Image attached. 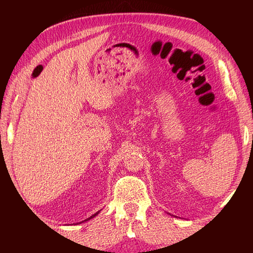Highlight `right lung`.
<instances>
[{
    "instance_id": "right-lung-1",
    "label": "right lung",
    "mask_w": 253,
    "mask_h": 253,
    "mask_svg": "<svg viewBox=\"0 0 253 253\" xmlns=\"http://www.w3.org/2000/svg\"><path fill=\"white\" fill-rule=\"evenodd\" d=\"M98 213H99V211H98V212H97V213H95V214H93V215H91V216H90V217H88V219H87V220H84V221H88V220H90V219H92V217H93V216H96V215H97V214H98ZM84 221H83V222H84ZM80 223H81V222H80Z\"/></svg>"
}]
</instances>
